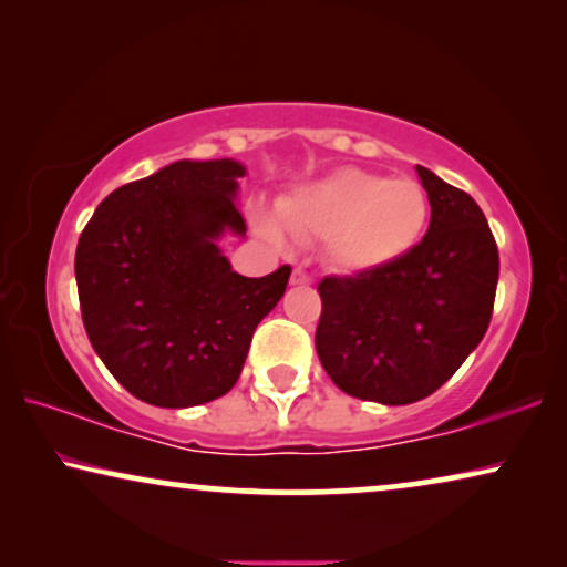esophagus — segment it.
<instances>
[{
	"instance_id": "1",
	"label": "esophagus",
	"mask_w": 567,
	"mask_h": 567,
	"mask_svg": "<svg viewBox=\"0 0 567 567\" xmlns=\"http://www.w3.org/2000/svg\"><path fill=\"white\" fill-rule=\"evenodd\" d=\"M307 284H312V278H309L301 268L293 270V274H291V286H307Z\"/></svg>"
}]
</instances>
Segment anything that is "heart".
I'll return each instance as SVG.
<instances>
[{
	"label": "heart",
	"instance_id": "heart-1",
	"mask_svg": "<svg viewBox=\"0 0 567 567\" xmlns=\"http://www.w3.org/2000/svg\"><path fill=\"white\" fill-rule=\"evenodd\" d=\"M431 206L415 181H390L361 167H340L301 183L276 204V216L252 206L255 231L286 245L322 239L324 260L340 274H377L400 262L421 243Z\"/></svg>",
	"mask_w": 567,
	"mask_h": 567
}]
</instances>
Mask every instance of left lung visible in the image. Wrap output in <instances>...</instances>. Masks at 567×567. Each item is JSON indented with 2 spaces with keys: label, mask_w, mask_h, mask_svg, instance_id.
I'll return each mask as SVG.
<instances>
[{
  "label": "left lung",
  "mask_w": 567,
  "mask_h": 567,
  "mask_svg": "<svg viewBox=\"0 0 567 567\" xmlns=\"http://www.w3.org/2000/svg\"><path fill=\"white\" fill-rule=\"evenodd\" d=\"M431 224L394 266L320 284L315 348L351 398L410 405L429 398L475 351L491 324L498 247L475 198L415 165Z\"/></svg>",
  "instance_id": "1"
}]
</instances>
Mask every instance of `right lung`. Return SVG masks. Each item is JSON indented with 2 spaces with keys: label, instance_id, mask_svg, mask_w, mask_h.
<instances>
[{
  "label": "right lung",
  "instance_id": "1",
  "mask_svg": "<svg viewBox=\"0 0 567 567\" xmlns=\"http://www.w3.org/2000/svg\"><path fill=\"white\" fill-rule=\"evenodd\" d=\"M237 159H177L121 185L95 208L74 274L87 338L142 402L193 408L227 394L252 332L281 301L291 268L231 270L221 237H245Z\"/></svg>",
  "mask_w": 567,
  "mask_h": 567
}]
</instances>
